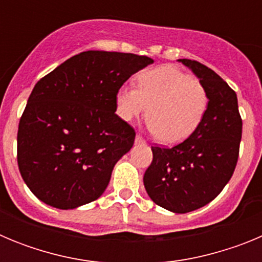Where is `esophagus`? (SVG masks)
Here are the masks:
<instances>
[{"mask_svg":"<svg viewBox=\"0 0 262 262\" xmlns=\"http://www.w3.org/2000/svg\"><path fill=\"white\" fill-rule=\"evenodd\" d=\"M135 143H136V144H142V143H145V142H144V139H143L142 136H140V135H136Z\"/></svg>","mask_w":262,"mask_h":262,"instance_id":"1","label":"esophagus"}]
</instances>
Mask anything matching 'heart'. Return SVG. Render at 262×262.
Instances as JSON below:
<instances>
[{
	"instance_id": "obj_1",
	"label": "heart",
	"mask_w": 262,
	"mask_h": 262,
	"mask_svg": "<svg viewBox=\"0 0 262 262\" xmlns=\"http://www.w3.org/2000/svg\"><path fill=\"white\" fill-rule=\"evenodd\" d=\"M207 107L205 85L173 66L143 71L136 88L122 86L117 94L118 115L131 122L147 114L149 128L164 144L189 138L202 123Z\"/></svg>"
}]
</instances>
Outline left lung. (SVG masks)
I'll use <instances>...</instances> for the list:
<instances>
[{
  "label": "left lung",
  "instance_id": "left-lung-1",
  "mask_svg": "<svg viewBox=\"0 0 262 262\" xmlns=\"http://www.w3.org/2000/svg\"><path fill=\"white\" fill-rule=\"evenodd\" d=\"M205 85L209 107L202 123L172 148L152 147L154 160L143 182L156 205L176 214L194 211L223 190L235 170L243 122L237 97L212 69L195 60L178 59Z\"/></svg>",
  "mask_w": 262,
  "mask_h": 262
}]
</instances>
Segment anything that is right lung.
Here are the masks:
<instances>
[{
  "label": "right lung",
  "instance_id": "1",
  "mask_svg": "<svg viewBox=\"0 0 262 262\" xmlns=\"http://www.w3.org/2000/svg\"><path fill=\"white\" fill-rule=\"evenodd\" d=\"M134 53L85 51L36 82L19 120L18 166L46 205L72 210L102 195L135 131L117 111V94L152 64Z\"/></svg>",
  "mask_w": 262,
  "mask_h": 262
}]
</instances>
